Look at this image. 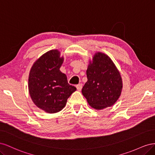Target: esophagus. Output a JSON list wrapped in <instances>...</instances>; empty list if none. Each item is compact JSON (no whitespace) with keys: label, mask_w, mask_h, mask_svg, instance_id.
I'll return each mask as SVG.
<instances>
[{"label":"esophagus","mask_w":155,"mask_h":155,"mask_svg":"<svg viewBox=\"0 0 155 155\" xmlns=\"http://www.w3.org/2000/svg\"><path fill=\"white\" fill-rule=\"evenodd\" d=\"M82 87H83V86H82V84H79V85H76L77 90H78V91H81V89H82Z\"/></svg>","instance_id":"34e87169"}]
</instances>
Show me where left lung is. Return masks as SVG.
<instances>
[{
    "mask_svg": "<svg viewBox=\"0 0 155 155\" xmlns=\"http://www.w3.org/2000/svg\"><path fill=\"white\" fill-rule=\"evenodd\" d=\"M87 76L82 94L88 105L96 110L113 105L121 95L123 83L119 70L109 56L96 52L89 61Z\"/></svg>",
    "mask_w": 155,
    "mask_h": 155,
    "instance_id": "1",
    "label": "left lung"
}]
</instances>
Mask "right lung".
Returning <instances> with one entry per match:
<instances>
[{
    "mask_svg": "<svg viewBox=\"0 0 155 155\" xmlns=\"http://www.w3.org/2000/svg\"><path fill=\"white\" fill-rule=\"evenodd\" d=\"M58 50L42 55L33 64L28 77V91L34 104L50 114L65 107L67 99L76 91L68 83L67 76L59 70L63 63Z\"/></svg>",
    "mask_w": 155,
    "mask_h": 155,
    "instance_id": "obj_1",
    "label": "right lung"
}]
</instances>
